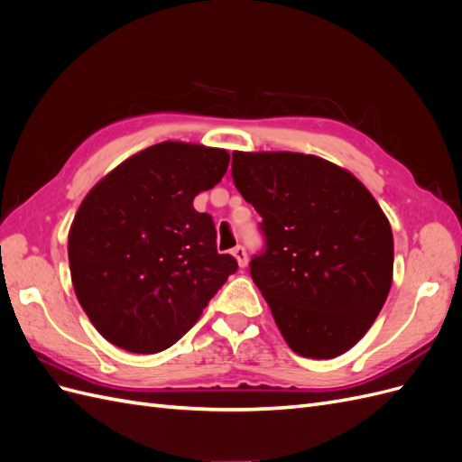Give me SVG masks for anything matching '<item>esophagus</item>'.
<instances>
[{
  "instance_id": "obj_1",
  "label": "esophagus",
  "mask_w": 462,
  "mask_h": 462,
  "mask_svg": "<svg viewBox=\"0 0 462 462\" xmlns=\"http://www.w3.org/2000/svg\"><path fill=\"white\" fill-rule=\"evenodd\" d=\"M233 256H235L236 263L241 265V268H245V265L248 263V254H246V248H245V246H241V245L233 248Z\"/></svg>"
}]
</instances>
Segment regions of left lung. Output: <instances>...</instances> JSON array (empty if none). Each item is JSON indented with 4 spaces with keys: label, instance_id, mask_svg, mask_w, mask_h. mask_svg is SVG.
I'll list each match as a JSON object with an SVG mask.
<instances>
[{
    "label": "left lung",
    "instance_id": "left-lung-1",
    "mask_svg": "<svg viewBox=\"0 0 462 462\" xmlns=\"http://www.w3.org/2000/svg\"><path fill=\"white\" fill-rule=\"evenodd\" d=\"M231 173L262 217L250 275L287 345L335 358L374 324L393 282V233L360 180L299 152H233Z\"/></svg>",
    "mask_w": 462,
    "mask_h": 462
}]
</instances>
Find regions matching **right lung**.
<instances>
[{
  "label": "right lung",
  "instance_id": "add662e5",
  "mask_svg": "<svg viewBox=\"0 0 462 462\" xmlns=\"http://www.w3.org/2000/svg\"><path fill=\"white\" fill-rule=\"evenodd\" d=\"M229 165L223 148L165 141L92 187L69 229L75 295L104 339L138 355L175 345L236 272L192 202Z\"/></svg>",
  "mask_w": 462,
  "mask_h": 462
}]
</instances>
